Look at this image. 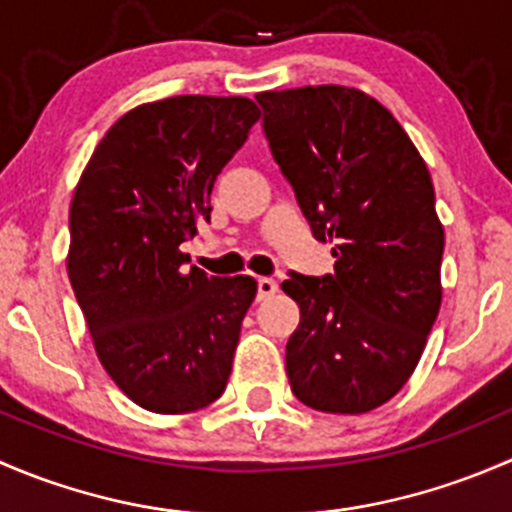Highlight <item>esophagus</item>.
<instances>
[{
    "label": "esophagus",
    "mask_w": 512,
    "mask_h": 512,
    "mask_svg": "<svg viewBox=\"0 0 512 512\" xmlns=\"http://www.w3.org/2000/svg\"><path fill=\"white\" fill-rule=\"evenodd\" d=\"M277 289L280 287H277V282L272 277H260L257 280V299H270Z\"/></svg>",
    "instance_id": "34e87169"
}]
</instances>
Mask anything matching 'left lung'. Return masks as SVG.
Masks as SVG:
<instances>
[{"label": "left lung", "mask_w": 512, "mask_h": 512, "mask_svg": "<svg viewBox=\"0 0 512 512\" xmlns=\"http://www.w3.org/2000/svg\"><path fill=\"white\" fill-rule=\"evenodd\" d=\"M262 131L334 275L289 272L287 376L304 406L366 414L414 374L441 309L443 225L431 175L394 116L347 86L262 91Z\"/></svg>", "instance_id": "1"}]
</instances>
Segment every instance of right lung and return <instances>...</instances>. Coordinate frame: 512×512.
I'll use <instances>...</instances> for the list:
<instances>
[{"label": "right lung", "instance_id": "1", "mask_svg": "<svg viewBox=\"0 0 512 512\" xmlns=\"http://www.w3.org/2000/svg\"><path fill=\"white\" fill-rule=\"evenodd\" d=\"M260 118L242 96H173L118 118L81 173L66 257L103 369L141 409L190 414L220 399L252 277H208L180 245Z\"/></svg>", "mask_w": 512, "mask_h": 512}]
</instances>
